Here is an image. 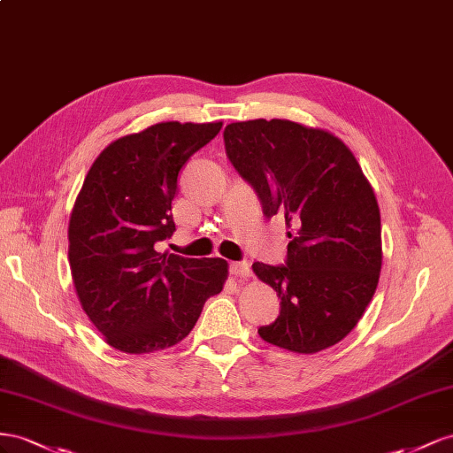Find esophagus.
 Returning <instances> with one entry per match:
<instances>
[{"instance_id": "1", "label": "esophagus", "mask_w": 453, "mask_h": 453, "mask_svg": "<svg viewBox=\"0 0 453 453\" xmlns=\"http://www.w3.org/2000/svg\"><path fill=\"white\" fill-rule=\"evenodd\" d=\"M229 271H231V275L241 277V279H247V277H250V273H252L249 262H231Z\"/></svg>"}]
</instances>
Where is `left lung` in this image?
<instances>
[{
	"label": "left lung",
	"instance_id": "1",
	"mask_svg": "<svg viewBox=\"0 0 453 453\" xmlns=\"http://www.w3.org/2000/svg\"><path fill=\"white\" fill-rule=\"evenodd\" d=\"M226 153L254 188L264 216L282 214L284 265L254 262L280 298L275 322L257 328L271 345L319 353L363 317L381 271V218L373 189L343 142L288 119L231 123Z\"/></svg>",
	"mask_w": 453,
	"mask_h": 453
}]
</instances>
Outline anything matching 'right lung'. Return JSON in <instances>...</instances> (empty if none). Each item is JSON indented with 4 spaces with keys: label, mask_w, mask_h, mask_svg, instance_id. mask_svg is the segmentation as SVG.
I'll use <instances>...</instances> for the list:
<instances>
[{
    "label": "right lung",
    "mask_w": 453,
    "mask_h": 453,
    "mask_svg": "<svg viewBox=\"0 0 453 453\" xmlns=\"http://www.w3.org/2000/svg\"><path fill=\"white\" fill-rule=\"evenodd\" d=\"M222 123L166 121L102 151L70 216L68 260L83 311L123 353L173 347L196 326L204 302L222 292L227 262L159 252L176 231L178 173Z\"/></svg>",
    "instance_id": "1"
}]
</instances>
